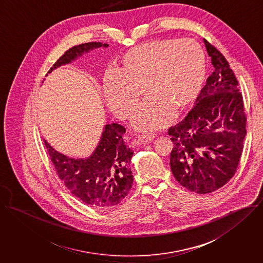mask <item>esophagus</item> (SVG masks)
Here are the masks:
<instances>
[{
  "instance_id": "esophagus-1",
  "label": "esophagus",
  "mask_w": 263,
  "mask_h": 263,
  "mask_svg": "<svg viewBox=\"0 0 263 263\" xmlns=\"http://www.w3.org/2000/svg\"><path fill=\"white\" fill-rule=\"evenodd\" d=\"M155 134L153 133H147V134H141L137 137V140L139 143H147V142H151L152 140L155 139Z\"/></svg>"
}]
</instances>
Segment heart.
<instances>
[{"label": "heart", "mask_w": 263, "mask_h": 263, "mask_svg": "<svg viewBox=\"0 0 263 263\" xmlns=\"http://www.w3.org/2000/svg\"><path fill=\"white\" fill-rule=\"evenodd\" d=\"M206 75V55L194 40H157L124 53L117 70L105 74L103 91L111 110L129 119L144 95L148 99L137 108L133 125L155 130L167 125L176 112L193 105Z\"/></svg>", "instance_id": "obj_1"}]
</instances>
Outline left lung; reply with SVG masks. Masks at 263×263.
<instances>
[{
    "mask_svg": "<svg viewBox=\"0 0 263 263\" xmlns=\"http://www.w3.org/2000/svg\"><path fill=\"white\" fill-rule=\"evenodd\" d=\"M214 71L196 105L167 130L174 148L170 164L176 180L186 189L208 194L235 175L243 152L247 117L238 80L229 62L203 39Z\"/></svg>",
    "mask_w": 263,
    "mask_h": 263,
    "instance_id": "1",
    "label": "left lung"
}]
</instances>
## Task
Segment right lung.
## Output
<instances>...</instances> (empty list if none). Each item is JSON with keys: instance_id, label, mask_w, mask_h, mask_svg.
<instances>
[{"instance_id": "add662e5", "label": "right lung", "mask_w": 263, "mask_h": 263, "mask_svg": "<svg viewBox=\"0 0 263 263\" xmlns=\"http://www.w3.org/2000/svg\"><path fill=\"white\" fill-rule=\"evenodd\" d=\"M107 44L86 43L66 51L54 63L53 69L75 60L82 53ZM126 128L112 123L105 125L101 141L93 155L84 159L68 158L55 152L45 141L54 171L68 190L86 205L97 210L111 209L128 195L133 184L130 160L134 152L124 140Z\"/></svg>"}]
</instances>
